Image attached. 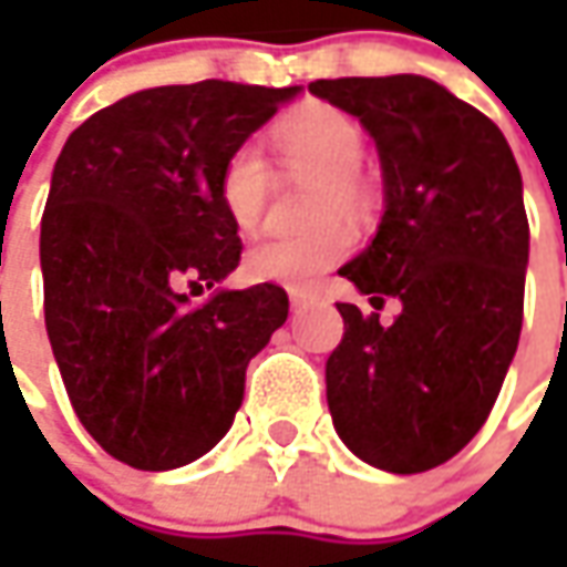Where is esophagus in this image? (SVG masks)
<instances>
[{"mask_svg": "<svg viewBox=\"0 0 567 567\" xmlns=\"http://www.w3.org/2000/svg\"><path fill=\"white\" fill-rule=\"evenodd\" d=\"M309 302H316V293H312V290H302V287L290 290V306H293V309H306Z\"/></svg>", "mask_w": 567, "mask_h": 567, "instance_id": "esophagus-1", "label": "esophagus"}]
</instances>
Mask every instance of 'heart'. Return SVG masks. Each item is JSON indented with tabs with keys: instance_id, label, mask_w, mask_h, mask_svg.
<instances>
[{
	"instance_id": "1",
	"label": "heart",
	"mask_w": 567,
	"mask_h": 567,
	"mask_svg": "<svg viewBox=\"0 0 567 567\" xmlns=\"http://www.w3.org/2000/svg\"><path fill=\"white\" fill-rule=\"evenodd\" d=\"M277 164L290 176L318 179L309 220L318 227L296 236H271L246 251V277L255 284L306 287L318 274L338 265L353 249V233L338 217H360L365 210V186L360 164L365 157V132L350 113L328 103H309L271 128ZM271 195V169L255 144L233 147L217 173V202L239 233L261 224Z\"/></svg>"
}]
</instances>
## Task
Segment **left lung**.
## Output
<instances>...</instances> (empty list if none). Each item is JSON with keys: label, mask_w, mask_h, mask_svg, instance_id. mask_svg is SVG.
<instances>
[{"label": "left lung", "mask_w": 567, "mask_h": 567, "mask_svg": "<svg viewBox=\"0 0 567 567\" xmlns=\"http://www.w3.org/2000/svg\"><path fill=\"white\" fill-rule=\"evenodd\" d=\"M309 91L357 116L384 169L372 246L340 274L394 324L338 302L328 410L357 457L388 473L451 461L489 420L524 321L530 227L498 125L420 75L321 78Z\"/></svg>", "instance_id": "1"}]
</instances>
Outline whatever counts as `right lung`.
I'll list each match as a JSON object with an SVG mask.
<instances>
[{
	"label": "right lung",
	"instance_id": "add662e5",
	"mask_svg": "<svg viewBox=\"0 0 567 567\" xmlns=\"http://www.w3.org/2000/svg\"><path fill=\"white\" fill-rule=\"evenodd\" d=\"M299 87L207 78L84 120L40 220L43 316L72 410L110 457L173 470L227 435L249 360L287 321L277 284L188 306L243 258L217 202L233 147Z\"/></svg>",
	"mask_w": 567,
	"mask_h": 567
}]
</instances>
